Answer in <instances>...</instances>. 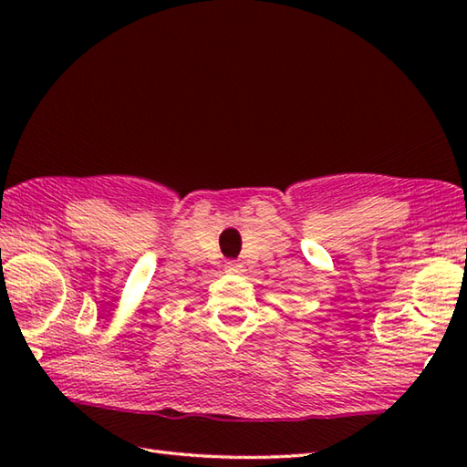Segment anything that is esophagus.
Wrapping results in <instances>:
<instances>
[{
  "label": "esophagus",
  "instance_id": "obj_1",
  "mask_svg": "<svg viewBox=\"0 0 467 467\" xmlns=\"http://www.w3.org/2000/svg\"><path fill=\"white\" fill-rule=\"evenodd\" d=\"M226 271L228 273H234V275H241V273H244V265H241L239 261H228L226 263Z\"/></svg>",
  "mask_w": 467,
  "mask_h": 467
}]
</instances>
